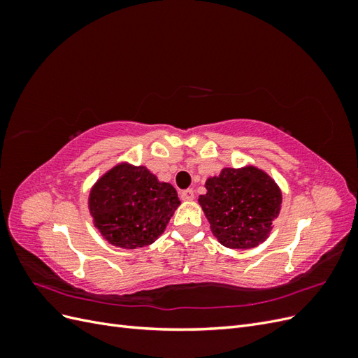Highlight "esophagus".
Here are the masks:
<instances>
[{"label":"esophagus","instance_id":"obj_1","mask_svg":"<svg viewBox=\"0 0 358 358\" xmlns=\"http://www.w3.org/2000/svg\"><path fill=\"white\" fill-rule=\"evenodd\" d=\"M180 199L183 201H192L194 200V191L192 189H185L180 192Z\"/></svg>","mask_w":358,"mask_h":358}]
</instances>
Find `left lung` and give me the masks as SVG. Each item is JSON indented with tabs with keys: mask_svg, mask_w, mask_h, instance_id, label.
Instances as JSON below:
<instances>
[{
	"mask_svg": "<svg viewBox=\"0 0 358 358\" xmlns=\"http://www.w3.org/2000/svg\"><path fill=\"white\" fill-rule=\"evenodd\" d=\"M199 204L212 234L230 249L262 245L272 231L282 204V191L267 173L255 166L224 167L208 178Z\"/></svg>",
	"mask_w": 358,
	"mask_h": 358,
	"instance_id": "8db88e82",
	"label": "left lung"
}]
</instances>
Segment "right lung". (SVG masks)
<instances>
[{
	"label": "right lung",
	"mask_w": 358,
	"mask_h": 358,
	"mask_svg": "<svg viewBox=\"0 0 358 358\" xmlns=\"http://www.w3.org/2000/svg\"><path fill=\"white\" fill-rule=\"evenodd\" d=\"M179 204L171 183L129 162L107 170L92 185L88 199L95 229L106 242L122 249L152 245Z\"/></svg>",
	"instance_id": "1"
}]
</instances>
